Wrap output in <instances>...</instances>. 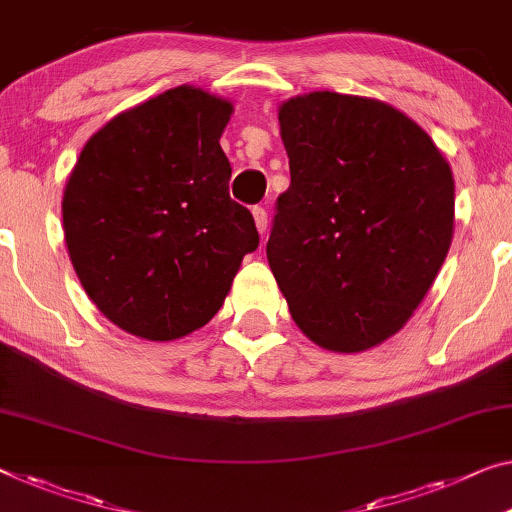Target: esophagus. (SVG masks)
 I'll use <instances>...</instances> for the list:
<instances>
[{"label":"esophagus","instance_id":"obj_1","mask_svg":"<svg viewBox=\"0 0 512 512\" xmlns=\"http://www.w3.org/2000/svg\"><path fill=\"white\" fill-rule=\"evenodd\" d=\"M251 215H254L258 233L265 235V231H267V210L263 206H254V208H251Z\"/></svg>","mask_w":512,"mask_h":512}]
</instances>
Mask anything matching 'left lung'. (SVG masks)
Returning <instances> with one entry per match:
<instances>
[{
  "mask_svg": "<svg viewBox=\"0 0 512 512\" xmlns=\"http://www.w3.org/2000/svg\"><path fill=\"white\" fill-rule=\"evenodd\" d=\"M290 187L267 261L297 327L361 352L405 325L453 238L455 185L442 153L387 102L316 91L283 102Z\"/></svg>",
  "mask_w": 512,
  "mask_h": 512,
  "instance_id": "left-lung-1",
  "label": "left lung"
}]
</instances>
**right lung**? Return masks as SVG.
<instances>
[{
    "mask_svg": "<svg viewBox=\"0 0 512 512\" xmlns=\"http://www.w3.org/2000/svg\"><path fill=\"white\" fill-rule=\"evenodd\" d=\"M231 109L178 86L82 148L61 206L68 254L91 300L125 332L174 341L203 327L258 247L219 146Z\"/></svg>",
    "mask_w": 512,
    "mask_h": 512,
    "instance_id": "add662e5",
    "label": "right lung"
}]
</instances>
